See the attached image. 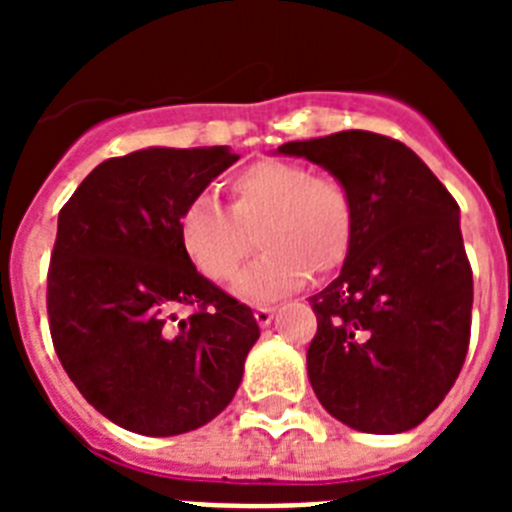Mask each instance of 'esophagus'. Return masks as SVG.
<instances>
[{
	"mask_svg": "<svg viewBox=\"0 0 512 512\" xmlns=\"http://www.w3.org/2000/svg\"><path fill=\"white\" fill-rule=\"evenodd\" d=\"M253 318H256V323L259 325H269L271 323V318H274V307L271 305H259L256 307V310H253Z\"/></svg>",
	"mask_w": 512,
	"mask_h": 512,
	"instance_id": "34e87169",
	"label": "esophagus"
}]
</instances>
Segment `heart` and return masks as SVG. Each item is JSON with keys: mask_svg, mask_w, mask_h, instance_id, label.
I'll list each match as a JSON object with an SVG mask.
<instances>
[{"mask_svg": "<svg viewBox=\"0 0 512 512\" xmlns=\"http://www.w3.org/2000/svg\"><path fill=\"white\" fill-rule=\"evenodd\" d=\"M259 233L264 248L235 292L269 300L346 264L356 233V202L338 176L295 161H259L230 182V207L197 194L179 215V243L202 277H235Z\"/></svg>", "mask_w": 512, "mask_h": 512, "instance_id": "heart-1", "label": "heart"}]
</instances>
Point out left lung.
Instances as JSON below:
<instances>
[{
  "mask_svg": "<svg viewBox=\"0 0 512 512\" xmlns=\"http://www.w3.org/2000/svg\"><path fill=\"white\" fill-rule=\"evenodd\" d=\"M338 176L356 202L354 246L310 297L307 377L320 405L361 433L423 423L459 377L472 330V266L459 205L405 143L369 130L279 146Z\"/></svg>",
  "mask_w": 512,
  "mask_h": 512,
  "instance_id": "8db88e82",
  "label": "left lung"
}]
</instances>
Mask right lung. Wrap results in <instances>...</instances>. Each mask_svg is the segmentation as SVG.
<instances>
[{
  "mask_svg": "<svg viewBox=\"0 0 512 512\" xmlns=\"http://www.w3.org/2000/svg\"><path fill=\"white\" fill-rule=\"evenodd\" d=\"M235 161L225 146L107 158L58 212L53 348L84 400L140 436H179L223 413L261 336L251 307L179 243L184 205Z\"/></svg>",
  "mask_w": 512,
  "mask_h": 512,
  "instance_id": "1",
  "label": "right lung"
}]
</instances>
